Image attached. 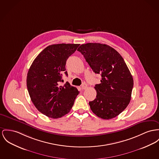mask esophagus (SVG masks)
<instances>
[{
  "instance_id": "obj_1",
  "label": "esophagus",
  "mask_w": 159,
  "mask_h": 159,
  "mask_svg": "<svg viewBox=\"0 0 159 159\" xmlns=\"http://www.w3.org/2000/svg\"><path fill=\"white\" fill-rule=\"evenodd\" d=\"M87 85L85 83H83L82 85H81V89H82V90H84L86 88H87Z\"/></svg>"
}]
</instances>
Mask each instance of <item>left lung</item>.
Segmentation results:
<instances>
[{"label":"left lung","instance_id":"8db88e82","mask_svg":"<svg viewBox=\"0 0 159 159\" xmlns=\"http://www.w3.org/2000/svg\"><path fill=\"white\" fill-rule=\"evenodd\" d=\"M95 74L101 75V83L96 84L97 95L89 102L93 113L103 119L118 116L129 104L133 78L118 52L108 45L89 43L78 49Z\"/></svg>","mask_w":159,"mask_h":159}]
</instances>
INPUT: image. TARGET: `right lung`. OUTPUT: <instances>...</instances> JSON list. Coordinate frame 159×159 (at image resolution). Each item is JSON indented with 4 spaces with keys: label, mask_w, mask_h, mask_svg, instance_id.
<instances>
[{
    "label": "right lung",
    "mask_w": 159,
    "mask_h": 159,
    "mask_svg": "<svg viewBox=\"0 0 159 159\" xmlns=\"http://www.w3.org/2000/svg\"><path fill=\"white\" fill-rule=\"evenodd\" d=\"M80 44H57L46 47L32 62L26 78L31 99L37 109L46 116L57 119L67 114L79 91L62 81V74L67 76L66 63Z\"/></svg>",
    "instance_id": "1"
}]
</instances>
